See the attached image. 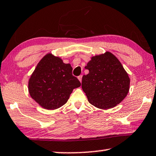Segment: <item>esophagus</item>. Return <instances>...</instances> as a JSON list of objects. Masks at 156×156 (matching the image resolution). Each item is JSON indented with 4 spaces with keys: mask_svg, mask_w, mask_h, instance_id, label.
<instances>
[{
    "mask_svg": "<svg viewBox=\"0 0 156 156\" xmlns=\"http://www.w3.org/2000/svg\"><path fill=\"white\" fill-rule=\"evenodd\" d=\"M82 78H83V76L82 75H80V76H79L78 77V79L79 80H80V82L81 83V81H82Z\"/></svg>",
    "mask_w": 156,
    "mask_h": 156,
    "instance_id": "34e87169",
    "label": "esophagus"
}]
</instances>
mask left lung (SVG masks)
<instances>
[{
	"mask_svg": "<svg viewBox=\"0 0 156 156\" xmlns=\"http://www.w3.org/2000/svg\"><path fill=\"white\" fill-rule=\"evenodd\" d=\"M85 69L89 73L83 76L82 89L92 105L111 108L127 96L130 83L128 73L111 52L92 57Z\"/></svg>",
	"mask_w": 156,
	"mask_h": 156,
	"instance_id": "1",
	"label": "left lung"
}]
</instances>
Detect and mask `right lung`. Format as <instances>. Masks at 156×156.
<instances>
[{
    "label": "right lung",
    "instance_id": "1",
    "mask_svg": "<svg viewBox=\"0 0 156 156\" xmlns=\"http://www.w3.org/2000/svg\"><path fill=\"white\" fill-rule=\"evenodd\" d=\"M70 64H65L59 57L48 53L41 59L29 80L28 89L31 98L41 107L55 110L61 107L73 90L80 86L72 75Z\"/></svg>",
    "mask_w": 156,
    "mask_h": 156
}]
</instances>
